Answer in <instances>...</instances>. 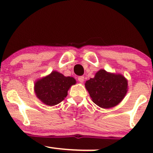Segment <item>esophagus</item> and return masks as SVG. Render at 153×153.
<instances>
[{"label": "esophagus", "mask_w": 153, "mask_h": 153, "mask_svg": "<svg viewBox=\"0 0 153 153\" xmlns=\"http://www.w3.org/2000/svg\"><path fill=\"white\" fill-rule=\"evenodd\" d=\"M78 81L80 82H82L84 81V77L83 76H79L78 78Z\"/></svg>", "instance_id": "esophagus-1"}]
</instances>
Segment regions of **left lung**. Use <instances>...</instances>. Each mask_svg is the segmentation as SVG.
Masks as SVG:
<instances>
[{
  "mask_svg": "<svg viewBox=\"0 0 153 153\" xmlns=\"http://www.w3.org/2000/svg\"><path fill=\"white\" fill-rule=\"evenodd\" d=\"M85 86L93 102L103 108L119 104L127 92V79L121 74H114L100 70L94 78L87 80Z\"/></svg>",
  "mask_w": 153,
  "mask_h": 153,
  "instance_id": "obj_1",
  "label": "left lung"
}]
</instances>
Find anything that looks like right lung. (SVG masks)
Instances as JSON below:
<instances>
[{"label":"right lung","mask_w":153,"mask_h":153,"mask_svg":"<svg viewBox=\"0 0 153 153\" xmlns=\"http://www.w3.org/2000/svg\"><path fill=\"white\" fill-rule=\"evenodd\" d=\"M76 80L73 77H65L57 71L39 79L35 82L34 91L36 97L48 106L58 104L65 99L68 91Z\"/></svg>","instance_id":"add662e5"}]
</instances>
